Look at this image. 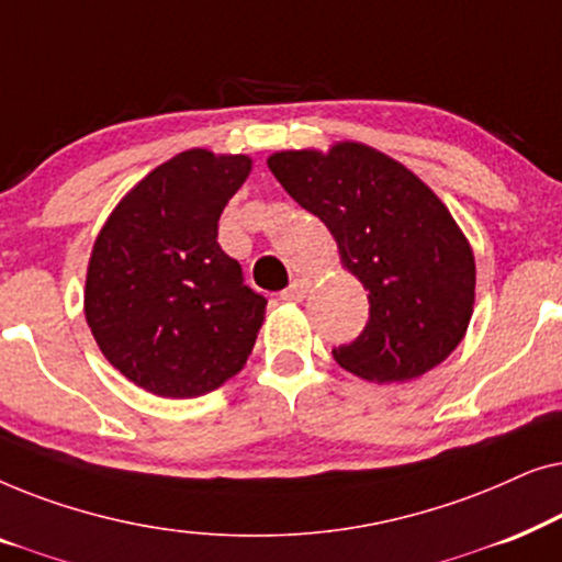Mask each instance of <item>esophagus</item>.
<instances>
[{
  "label": "esophagus",
  "instance_id": "34e87169",
  "mask_svg": "<svg viewBox=\"0 0 562 562\" xmlns=\"http://www.w3.org/2000/svg\"><path fill=\"white\" fill-rule=\"evenodd\" d=\"M306 294H310V281L296 279V281H291L289 286L281 291V299H283V302H302Z\"/></svg>",
  "mask_w": 562,
  "mask_h": 562
}]
</instances>
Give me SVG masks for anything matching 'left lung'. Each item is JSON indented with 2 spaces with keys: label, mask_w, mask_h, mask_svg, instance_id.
<instances>
[{
  "label": "left lung",
  "mask_w": 562,
  "mask_h": 562,
  "mask_svg": "<svg viewBox=\"0 0 562 562\" xmlns=\"http://www.w3.org/2000/svg\"><path fill=\"white\" fill-rule=\"evenodd\" d=\"M289 196L325 222L368 291V325L333 350L360 379L409 381L442 363L473 314L471 245L445 204L394 158L360 143L268 158Z\"/></svg>",
  "instance_id": "left-lung-1"
}]
</instances>
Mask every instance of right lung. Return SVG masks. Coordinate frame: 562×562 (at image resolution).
<instances>
[{
    "label": "right lung",
    "instance_id": "obj_1",
    "mask_svg": "<svg viewBox=\"0 0 562 562\" xmlns=\"http://www.w3.org/2000/svg\"><path fill=\"white\" fill-rule=\"evenodd\" d=\"M250 158L187 150L158 166L106 220L83 312L104 358L166 398L210 394L240 371L268 299L217 243L220 214Z\"/></svg>",
    "mask_w": 562,
    "mask_h": 562
}]
</instances>
